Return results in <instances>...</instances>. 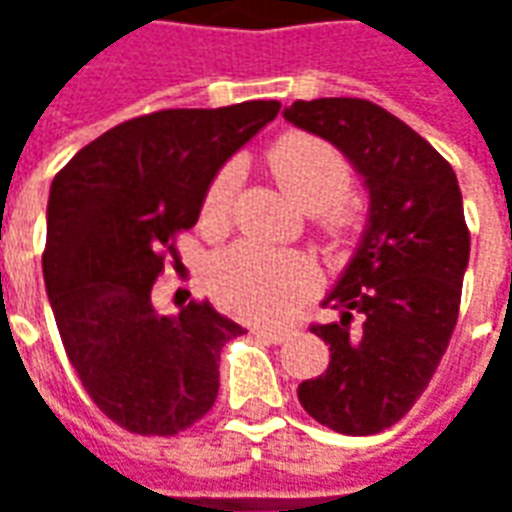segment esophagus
Segmentation results:
<instances>
[{
  "label": "esophagus",
  "mask_w": 512,
  "mask_h": 512,
  "mask_svg": "<svg viewBox=\"0 0 512 512\" xmlns=\"http://www.w3.org/2000/svg\"><path fill=\"white\" fill-rule=\"evenodd\" d=\"M252 334H255V337H260V340H266V343H274V345L285 343V340L290 337L288 329H263V326L252 329Z\"/></svg>",
  "instance_id": "34e87169"
}]
</instances>
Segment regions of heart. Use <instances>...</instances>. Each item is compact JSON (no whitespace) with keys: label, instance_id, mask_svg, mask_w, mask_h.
<instances>
[{"label":"heart","instance_id":"b5f03b06","mask_svg":"<svg viewBox=\"0 0 512 512\" xmlns=\"http://www.w3.org/2000/svg\"><path fill=\"white\" fill-rule=\"evenodd\" d=\"M274 178L290 200L321 211L323 230L340 235L354 222V213L343 202L351 183V167L329 142L310 134H285L268 150ZM235 189V169H222L205 191L202 222L219 224L230 211ZM315 268L299 252L266 249L257 244L230 246L213 260L211 290L224 310L252 321H279L296 301L312 288Z\"/></svg>","mask_w":512,"mask_h":512}]
</instances>
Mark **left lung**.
Wrapping results in <instances>:
<instances>
[{
	"mask_svg": "<svg viewBox=\"0 0 512 512\" xmlns=\"http://www.w3.org/2000/svg\"><path fill=\"white\" fill-rule=\"evenodd\" d=\"M282 115L332 142L370 197L354 257L323 299L340 321L312 326L332 359L301 381L299 403L345 436L381 433L425 392L458 321L469 266L461 186L430 142L370 101H296Z\"/></svg>",
	"mask_w": 512,
	"mask_h": 512,
	"instance_id": "8db88e82",
	"label": "left lung"
}]
</instances>
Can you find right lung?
<instances>
[{"label":"right lung","mask_w":512,"mask_h":512,"mask_svg":"<svg viewBox=\"0 0 512 512\" xmlns=\"http://www.w3.org/2000/svg\"><path fill=\"white\" fill-rule=\"evenodd\" d=\"M279 101L164 109L109 128L57 172L46 208L43 279L65 354L106 417L139 436H175L211 411L222 345L238 326L208 301L153 307L175 233L200 219L227 158Z\"/></svg>","instance_id":"add662e5"}]
</instances>
